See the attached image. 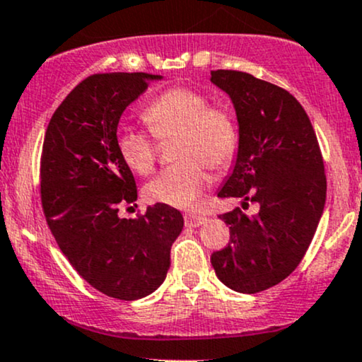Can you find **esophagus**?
I'll use <instances>...</instances> for the list:
<instances>
[{
	"mask_svg": "<svg viewBox=\"0 0 362 362\" xmlns=\"http://www.w3.org/2000/svg\"><path fill=\"white\" fill-rule=\"evenodd\" d=\"M206 222V216L205 215H199V214H185V223L186 227H199Z\"/></svg>",
	"mask_w": 362,
	"mask_h": 362,
	"instance_id": "1",
	"label": "esophagus"
}]
</instances>
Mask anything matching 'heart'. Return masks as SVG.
I'll return each mask as SVG.
<instances>
[{"label":"heart","mask_w":362,"mask_h":362,"mask_svg":"<svg viewBox=\"0 0 362 362\" xmlns=\"http://www.w3.org/2000/svg\"><path fill=\"white\" fill-rule=\"evenodd\" d=\"M144 120L160 140L177 139L173 168L164 169L146 186V197L173 208H189L210 185L211 169L230 164L239 144L235 120L227 110L210 106V100L189 88H173L144 110ZM117 151L130 171L148 174L154 169L157 146L151 135L122 127Z\"/></svg>","instance_id":"b5f03b06"}]
</instances>
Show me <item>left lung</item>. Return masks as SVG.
Segmentation results:
<instances>
[{
  "label": "left lung",
  "mask_w": 362,
  "mask_h": 362,
  "mask_svg": "<svg viewBox=\"0 0 362 362\" xmlns=\"http://www.w3.org/2000/svg\"><path fill=\"white\" fill-rule=\"evenodd\" d=\"M210 81L230 98L239 123L235 163L218 197L259 206L254 215H220L230 242L211 254V266L233 291H264L296 269L315 235L324 159L307 112L286 89L240 71H211Z\"/></svg>",
  "instance_id": "obj_1"
}]
</instances>
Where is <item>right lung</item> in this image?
Returning a JSON list of instances; mask_svg holds the SVG:
<instances>
[{"mask_svg": "<svg viewBox=\"0 0 362 362\" xmlns=\"http://www.w3.org/2000/svg\"><path fill=\"white\" fill-rule=\"evenodd\" d=\"M163 76H89L59 105L47 127L40 160L42 208L55 242L83 279L118 300H139L164 283L181 211L156 203L122 218L137 199L134 174L117 151L122 113Z\"/></svg>", "mask_w": 362, "mask_h": 362, "instance_id": "obj_1", "label": "right lung"}]
</instances>
